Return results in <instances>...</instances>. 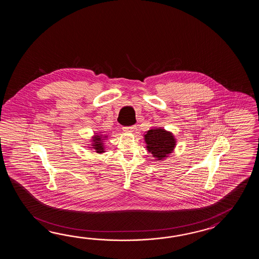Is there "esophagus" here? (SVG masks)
Listing matches in <instances>:
<instances>
[{
	"label": "esophagus",
	"instance_id": "obj_1",
	"mask_svg": "<svg viewBox=\"0 0 259 259\" xmlns=\"http://www.w3.org/2000/svg\"><path fill=\"white\" fill-rule=\"evenodd\" d=\"M136 128V126H132V127H123V132H126V133H132V132H134V130Z\"/></svg>",
	"mask_w": 259,
	"mask_h": 259
}]
</instances>
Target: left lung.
I'll list each match as a JSON object with an SVG mask.
<instances>
[{
	"label": "left lung",
	"mask_w": 259,
	"mask_h": 259,
	"mask_svg": "<svg viewBox=\"0 0 259 259\" xmlns=\"http://www.w3.org/2000/svg\"><path fill=\"white\" fill-rule=\"evenodd\" d=\"M146 149L155 161H163L173 153L177 145L174 134L162 127H152L143 133Z\"/></svg>",
	"instance_id": "left-lung-1"
}]
</instances>
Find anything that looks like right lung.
<instances>
[{
	"label": "right lung",
	"instance_id": "right-lung-1",
	"mask_svg": "<svg viewBox=\"0 0 259 259\" xmlns=\"http://www.w3.org/2000/svg\"><path fill=\"white\" fill-rule=\"evenodd\" d=\"M108 139V134H105V132H94V135L91 137L90 144H88L89 150H94V152L97 154H104L105 151V142Z\"/></svg>",
	"mask_w": 259,
	"mask_h": 259
}]
</instances>
